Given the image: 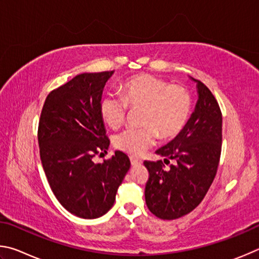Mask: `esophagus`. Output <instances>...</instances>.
<instances>
[{"instance_id": "34e87169", "label": "esophagus", "mask_w": 259, "mask_h": 259, "mask_svg": "<svg viewBox=\"0 0 259 259\" xmlns=\"http://www.w3.org/2000/svg\"><path fill=\"white\" fill-rule=\"evenodd\" d=\"M131 164H132L133 166H139V165H142V160L138 159V158L131 157Z\"/></svg>"}]
</instances>
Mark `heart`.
I'll list each match as a JSON object with an SVG mask.
<instances>
[{"mask_svg":"<svg viewBox=\"0 0 259 259\" xmlns=\"http://www.w3.org/2000/svg\"><path fill=\"white\" fill-rule=\"evenodd\" d=\"M121 98L104 97L100 102V113L110 127L120 126L125 120L127 107L142 110V128H128L116 135L118 149L132 156H141L153 146L156 133L162 139L179 135L191 112V97L182 86L170 85L158 77L142 75L126 80L120 86Z\"/></svg>","mask_w":259,"mask_h":259,"instance_id":"heart-1","label":"heart"}]
</instances>
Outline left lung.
Listing matches in <instances>:
<instances>
[{
    "instance_id": "left-lung-1",
    "label": "left lung",
    "mask_w": 259,
    "mask_h": 259,
    "mask_svg": "<svg viewBox=\"0 0 259 259\" xmlns=\"http://www.w3.org/2000/svg\"><path fill=\"white\" fill-rule=\"evenodd\" d=\"M197 85L198 101L179 135L156 151L164 161H175L168 170L161 161H144L149 170L146 202L153 215L176 220L192 211L205 198L219 167L222 149V113L209 89Z\"/></svg>"
}]
</instances>
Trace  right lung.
<instances>
[{
	"label": "right lung",
	"mask_w": 259,
	"mask_h": 259,
	"mask_svg": "<svg viewBox=\"0 0 259 259\" xmlns=\"http://www.w3.org/2000/svg\"><path fill=\"white\" fill-rule=\"evenodd\" d=\"M113 72L75 76L48 95L40 113L39 155L48 182L62 207L80 219H98L109 211L131 167L121 151L102 164L92 160L110 144L100 102Z\"/></svg>",
	"instance_id": "1"
}]
</instances>
